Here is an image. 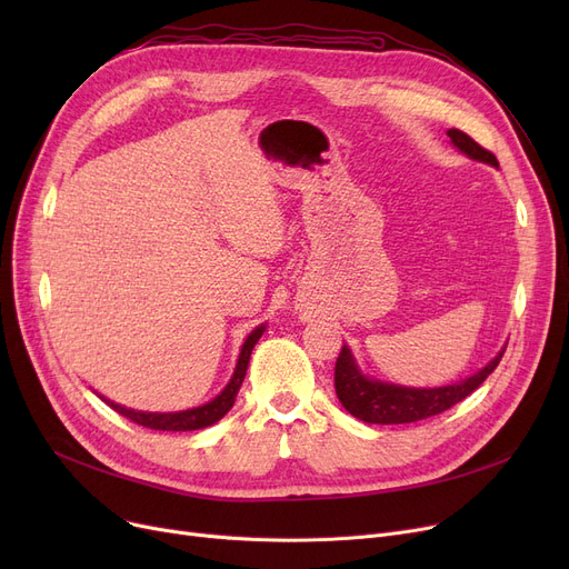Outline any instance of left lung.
Instances as JSON below:
<instances>
[{"mask_svg":"<svg viewBox=\"0 0 569 569\" xmlns=\"http://www.w3.org/2000/svg\"><path fill=\"white\" fill-rule=\"evenodd\" d=\"M447 136H450L452 144L468 159L498 168V159L463 131L450 129ZM502 352L505 348H500V352L487 367H482L480 371L459 382L442 385V387H406V385H395V382H385V380L365 376L355 362L352 350L343 346L335 369L337 397L352 417L369 425H408L417 420H427V417H433L447 408H452L455 403L472 395L477 387L493 373Z\"/></svg>","mask_w":569,"mask_h":569,"instance_id":"obj_1","label":"left lung"}]
</instances>
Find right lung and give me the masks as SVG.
<instances>
[{
	"label": "right lung",
	"instance_id": "obj_1",
	"mask_svg": "<svg viewBox=\"0 0 569 569\" xmlns=\"http://www.w3.org/2000/svg\"><path fill=\"white\" fill-rule=\"evenodd\" d=\"M267 330V325H258L256 330L247 337V341L242 343V350H239L234 371L228 380V385L221 390V395H217L212 401H207L202 406L189 408V410H177V412H147V410H133L127 406H119L106 397H101L110 408H114L119 415H124L127 420L154 429V431H196V429H204L217 425L221 417L232 408L234 397L239 392V387L244 382L247 369H249V360H251V350L258 343V339L262 337V332Z\"/></svg>",
	"mask_w": 569,
	"mask_h": 569
}]
</instances>
